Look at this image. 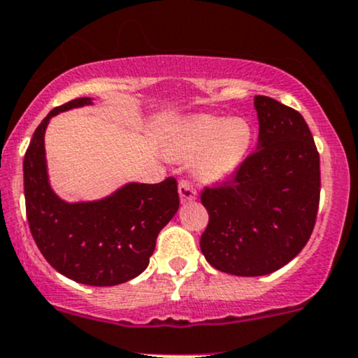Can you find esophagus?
I'll list each match as a JSON object with an SVG mask.
<instances>
[{
  "instance_id": "esophagus-1",
  "label": "esophagus",
  "mask_w": 358,
  "mask_h": 358,
  "mask_svg": "<svg viewBox=\"0 0 358 358\" xmlns=\"http://www.w3.org/2000/svg\"><path fill=\"white\" fill-rule=\"evenodd\" d=\"M179 196H180V201H182V203H187V201H192V199L198 198V192H196L194 187H192L187 180H180Z\"/></svg>"
}]
</instances>
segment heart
<instances>
[{"label": "heart", "mask_w": 358, "mask_h": 358, "mask_svg": "<svg viewBox=\"0 0 358 358\" xmlns=\"http://www.w3.org/2000/svg\"><path fill=\"white\" fill-rule=\"evenodd\" d=\"M254 143V128L243 118L192 115L172 123L164 136L171 157H194L192 171L203 182L231 176Z\"/></svg>", "instance_id": "b5f03b06"}]
</instances>
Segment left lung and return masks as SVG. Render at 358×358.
I'll use <instances>...</instances> for the list:
<instances>
[{
  "instance_id": "1",
  "label": "left lung",
  "mask_w": 358,
  "mask_h": 358,
  "mask_svg": "<svg viewBox=\"0 0 358 358\" xmlns=\"http://www.w3.org/2000/svg\"><path fill=\"white\" fill-rule=\"evenodd\" d=\"M259 143L236 174L206 187L210 222L201 252L227 274L275 272L303 250L320 204V154L304 118L286 104L255 96Z\"/></svg>"
}]
</instances>
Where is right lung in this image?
Listing matches in <instances>:
<instances>
[{
  "instance_id": "obj_1",
  "label": "right lung",
  "mask_w": 358,
  "mask_h": 358,
  "mask_svg": "<svg viewBox=\"0 0 358 358\" xmlns=\"http://www.w3.org/2000/svg\"><path fill=\"white\" fill-rule=\"evenodd\" d=\"M87 104L91 98H78L54 108L31 136L23 159L27 218L55 271L86 286H116L147 268L157 235L179 210L178 182H128L103 199H60L49 182L43 136L52 116Z\"/></svg>"
}]
</instances>
